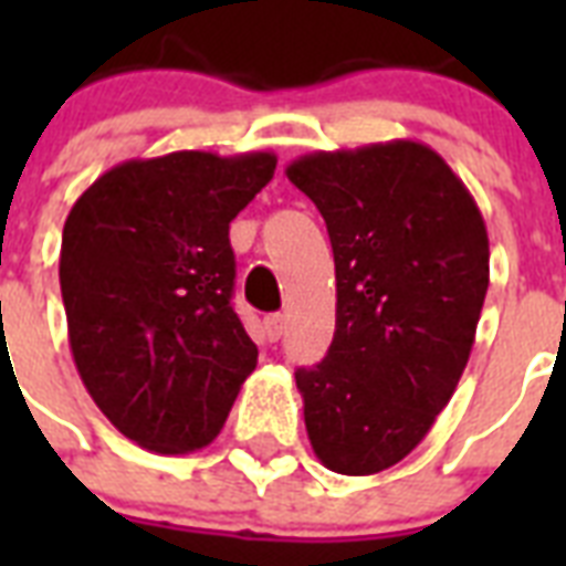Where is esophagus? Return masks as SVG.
<instances>
[{
	"label": "esophagus",
	"instance_id": "esophagus-1",
	"mask_svg": "<svg viewBox=\"0 0 566 566\" xmlns=\"http://www.w3.org/2000/svg\"><path fill=\"white\" fill-rule=\"evenodd\" d=\"M284 332V317L282 314H270V317H264V335L270 344H275L279 337H282Z\"/></svg>",
	"mask_w": 566,
	"mask_h": 566
}]
</instances>
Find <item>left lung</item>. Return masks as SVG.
Wrapping results in <instances>:
<instances>
[{"instance_id":"left-lung-1","label":"left lung","mask_w":566,"mask_h":566,"mask_svg":"<svg viewBox=\"0 0 566 566\" xmlns=\"http://www.w3.org/2000/svg\"><path fill=\"white\" fill-rule=\"evenodd\" d=\"M284 172L335 252V337L296 370L311 449L335 473H381L429 434L467 367L491 282L482 211L417 140L302 155Z\"/></svg>"}]
</instances>
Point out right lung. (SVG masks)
<instances>
[{"label": "right lung", "instance_id": "obj_1", "mask_svg": "<svg viewBox=\"0 0 566 566\" xmlns=\"http://www.w3.org/2000/svg\"><path fill=\"white\" fill-rule=\"evenodd\" d=\"M273 172V153L185 149L111 167L70 208L57 275L75 370L137 447H208L255 370L229 222Z\"/></svg>", "mask_w": 566, "mask_h": 566}]
</instances>
